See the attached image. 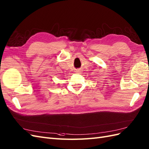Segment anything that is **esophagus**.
I'll return each instance as SVG.
<instances>
[{
    "mask_svg": "<svg viewBox=\"0 0 149 149\" xmlns=\"http://www.w3.org/2000/svg\"><path fill=\"white\" fill-rule=\"evenodd\" d=\"M80 72H81V70L79 69H76V70H75V72H76V73H80Z\"/></svg>",
    "mask_w": 149,
    "mask_h": 149,
    "instance_id": "obj_1",
    "label": "esophagus"
}]
</instances>
